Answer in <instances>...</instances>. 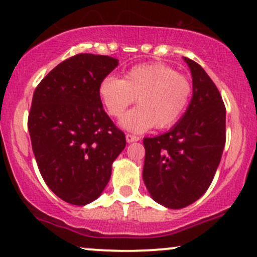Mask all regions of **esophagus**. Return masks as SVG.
<instances>
[{"instance_id": "34e87169", "label": "esophagus", "mask_w": 257, "mask_h": 257, "mask_svg": "<svg viewBox=\"0 0 257 257\" xmlns=\"http://www.w3.org/2000/svg\"><path fill=\"white\" fill-rule=\"evenodd\" d=\"M125 139H126V142H128V143H133V142H138L139 141V137L133 136V134H126Z\"/></svg>"}]
</instances>
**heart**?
<instances>
[{
  "instance_id": "b5f03b06",
  "label": "heart",
  "mask_w": 257,
  "mask_h": 257,
  "mask_svg": "<svg viewBox=\"0 0 257 257\" xmlns=\"http://www.w3.org/2000/svg\"><path fill=\"white\" fill-rule=\"evenodd\" d=\"M193 94L191 80L163 63H144L132 67L123 79L107 76L99 84V97L107 112L120 119L124 129L136 133L152 126L165 129L174 125L188 108Z\"/></svg>"
}]
</instances>
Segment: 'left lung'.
<instances>
[{
  "instance_id": "left-lung-1",
  "label": "left lung",
  "mask_w": 257,
  "mask_h": 257,
  "mask_svg": "<svg viewBox=\"0 0 257 257\" xmlns=\"http://www.w3.org/2000/svg\"><path fill=\"white\" fill-rule=\"evenodd\" d=\"M193 77V97L168 133L144 138L143 180L160 205L181 209L210 186L225 147L226 109L203 67L184 57Z\"/></svg>"
}]
</instances>
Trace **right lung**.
<instances>
[{
  "mask_svg": "<svg viewBox=\"0 0 257 257\" xmlns=\"http://www.w3.org/2000/svg\"><path fill=\"white\" fill-rule=\"evenodd\" d=\"M118 66L108 56L79 53L41 80L28 114L38 169L62 200L87 205L99 198L125 136L103 109L99 84Z\"/></svg>",
  "mask_w": 257,
  "mask_h": 257,
  "instance_id": "add662e5",
  "label": "right lung"
}]
</instances>
